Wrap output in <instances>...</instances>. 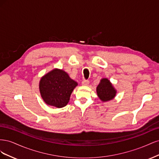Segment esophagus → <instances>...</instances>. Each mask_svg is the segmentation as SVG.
Listing matches in <instances>:
<instances>
[{
  "instance_id": "esophagus-1",
  "label": "esophagus",
  "mask_w": 159,
  "mask_h": 159,
  "mask_svg": "<svg viewBox=\"0 0 159 159\" xmlns=\"http://www.w3.org/2000/svg\"><path fill=\"white\" fill-rule=\"evenodd\" d=\"M81 84H82L83 85H88V84H89V81L88 80H84L82 81V83H81Z\"/></svg>"
}]
</instances>
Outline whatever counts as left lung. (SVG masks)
Wrapping results in <instances>:
<instances>
[{
    "label": "left lung",
    "instance_id": "left-lung-1",
    "mask_svg": "<svg viewBox=\"0 0 159 159\" xmlns=\"http://www.w3.org/2000/svg\"><path fill=\"white\" fill-rule=\"evenodd\" d=\"M96 90L99 98L103 102L113 99L117 93L116 89L107 78H103L100 80Z\"/></svg>",
    "mask_w": 159,
    "mask_h": 159
}]
</instances>
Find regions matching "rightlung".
Segmentation results:
<instances>
[{"label":"right lung","instance_id":"add662e5","mask_svg":"<svg viewBox=\"0 0 159 159\" xmlns=\"http://www.w3.org/2000/svg\"><path fill=\"white\" fill-rule=\"evenodd\" d=\"M78 83L71 80L66 71L56 68L42 77L39 89L41 97L47 105L61 108L68 103Z\"/></svg>","mask_w":159,"mask_h":159}]
</instances>
